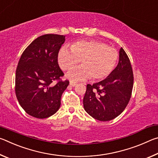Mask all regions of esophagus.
I'll list each match as a JSON object with an SVG mask.
<instances>
[{"label": "esophagus", "mask_w": 158, "mask_h": 158, "mask_svg": "<svg viewBox=\"0 0 158 158\" xmlns=\"http://www.w3.org/2000/svg\"><path fill=\"white\" fill-rule=\"evenodd\" d=\"M77 84L76 82H74V81H71L70 82H69V85H72V86H75V85H77Z\"/></svg>", "instance_id": "esophagus-1"}]
</instances>
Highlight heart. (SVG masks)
<instances>
[{"mask_svg": "<svg viewBox=\"0 0 158 158\" xmlns=\"http://www.w3.org/2000/svg\"><path fill=\"white\" fill-rule=\"evenodd\" d=\"M64 47L58 55V62L63 71H70L81 61V67L68 74L74 80L100 81L114 70L118 59V52L114 47L99 40H79L70 46Z\"/></svg>", "mask_w": 158, "mask_h": 158, "instance_id": "b5f03b06", "label": "heart"}]
</instances>
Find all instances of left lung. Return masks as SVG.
Returning a JSON list of instances; mask_svg holds the SVG:
<instances>
[{
  "mask_svg": "<svg viewBox=\"0 0 158 158\" xmlns=\"http://www.w3.org/2000/svg\"><path fill=\"white\" fill-rule=\"evenodd\" d=\"M134 76L127 53L121 48L119 61L112 73L102 81L87 84L84 107L90 116L109 121L125 110L132 95Z\"/></svg>",
  "mask_w": 158,
  "mask_h": 158,
  "instance_id": "obj_1",
  "label": "left lung"
}]
</instances>
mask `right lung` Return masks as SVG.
<instances>
[{"label":"right lung","mask_w":158,"mask_h":158,"mask_svg":"<svg viewBox=\"0 0 158 158\" xmlns=\"http://www.w3.org/2000/svg\"><path fill=\"white\" fill-rule=\"evenodd\" d=\"M65 35L46 34L26 47L18 63L15 93L19 103L28 114L46 118L60 106V98L68 85L58 63V55ZM55 81L56 84L52 83Z\"/></svg>","instance_id":"right-lung-1"}]
</instances>
